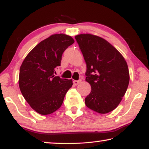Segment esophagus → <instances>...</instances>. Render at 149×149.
<instances>
[{"label": "esophagus", "mask_w": 149, "mask_h": 149, "mask_svg": "<svg viewBox=\"0 0 149 149\" xmlns=\"http://www.w3.org/2000/svg\"><path fill=\"white\" fill-rule=\"evenodd\" d=\"M80 82H81V80H74V84L75 85H77L79 84Z\"/></svg>", "instance_id": "34e87169"}]
</instances>
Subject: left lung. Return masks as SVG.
<instances>
[{
    "label": "left lung",
    "instance_id": "left-lung-1",
    "mask_svg": "<svg viewBox=\"0 0 149 149\" xmlns=\"http://www.w3.org/2000/svg\"><path fill=\"white\" fill-rule=\"evenodd\" d=\"M87 65L86 81L91 91L85 104L95 112L107 114L120 104L127 91L130 73L124 58L105 39L91 34L75 37Z\"/></svg>",
    "mask_w": 149,
    "mask_h": 149
}]
</instances>
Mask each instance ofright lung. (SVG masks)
<instances>
[{
    "label": "right lung",
    "mask_w": 149,
    "mask_h": 149,
    "mask_svg": "<svg viewBox=\"0 0 149 149\" xmlns=\"http://www.w3.org/2000/svg\"><path fill=\"white\" fill-rule=\"evenodd\" d=\"M74 42L72 37L54 34L40 42L20 66L19 87L33 109L41 115L52 114L61 107L72 79L55 76L64 50Z\"/></svg>",
    "instance_id": "add662e5"
}]
</instances>
